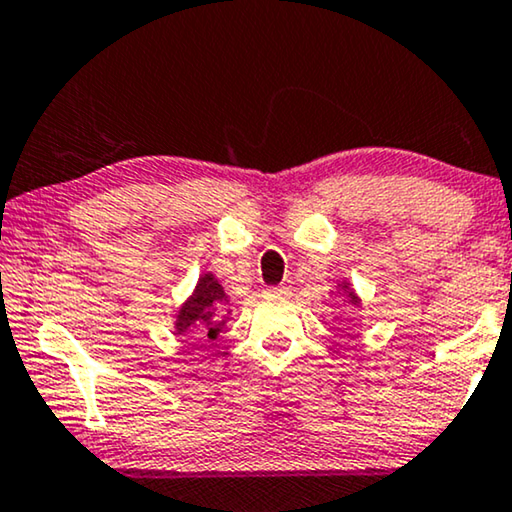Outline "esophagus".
<instances>
[{
    "label": "esophagus",
    "instance_id": "34e87169",
    "mask_svg": "<svg viewBox=\"0 0 512 512\" xmlns=\"http://www.w3.org/2000/svg\"><path fill=\"white\" fill-rule=\"evenodd\" d=\"M264 294H266V297L283 299V297H290V287H269V290H266Z\"/></svg>",
    "mask_w": 512,
    "mask_h": 512
}]
</instances>
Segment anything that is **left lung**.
<instances>
[{"mask_svg":"<svg viewBox=\"0 0 512 512\" xmlns=\"http://www.w3.org/2000/svg\"><path fill=\"white\" fill-rule=\"evenodd\" d=\"M338 297H343L345 301H348V304H352V306H359V304H362V299H359L357 297V294H355V290H352V287H350V283H348V280H345V283H341V285H338Z\"/></svg>","mask_w":512,"mask_h":512,"instance_id":"left-lung-1","label":"left lung"}]
</instances>
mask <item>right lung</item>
<instances>
[{
	"instance_id": "right-lung-1",
	"label": "right lung",
	"mask_w": 512,
	"mask_h": 512,
	"mask_svg": "<svg viewBox=\"0 0 512 512\" xmlns=\"http://www.w3.org/2000/svg\"><path fill=\"white\" fill-rule=\"evenodd\" d=\"M227 304L229 297L225 294V287L218 283V278L211 271L201 273L192 294L178 308L174 329L178 334L192 331L204 341H213V338H218L222 327L227 325L229 315H232L227 311Z\"/></svg>"
}]
</instances>
